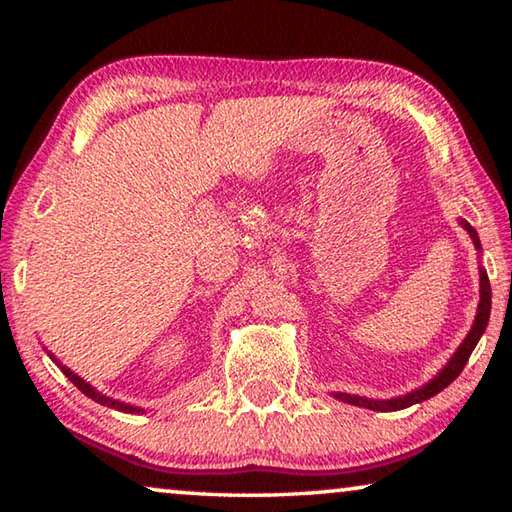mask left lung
<instances>
[{"instance_id":"obj_1","label":"left lung","mask_w":512,"mask_h":512,"mask_svg":"<svg viewBox=\"0 0 512 512\" xmlns=\"http://www.w3.org/2000/svg\"><path fill=\"white\" fill-rule=\"evenodd\" d=\"M463 228L470 232V237L474 241L476 248H481V241L479 235H476V230L472 228L467 221H461ZM490 305H492V291H490V280L485 271H481V300H479V311H476V318H474V325L470 329V334H467V339L463 341L461 348L456 350V354L452 357V361L447 363V366L440 370L438 377H433L429 384H424L418 391H413L409 395H402V397H393V400H368V397H359V395H348V393H334L336 400L341 402H348L354 406H363V409H370V411H400L406 409V406L411 404H418L429 400L436 393L443 391L447 388L452 381L461 375L467 359H470L472 350L476 348V343H479L481 334L485 332V327H488V318H490Z\"/></svg>"}]
</instances>
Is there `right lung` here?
I'll list each match as a JSON object with an SVG mask.
<instances>
[{
  "mask_svg": "<svg viewBox=\"0 0 512 512\" xmlns=\"http://www.w3.org/2000/svg\"><path fill=\"white\" fill-rule=\"evenodd\" d=\"M54 359V357H51ZM60 370L65 372V375L69 377V381H72V384L79 388L81 393H85L88 397H92L94 402H99V404H106V406H110V409H119V411H126V413H140L142 409H137V406H128V404H124V402H117V400H110V397H106V395H101V393H97L94 391V388L90 386V384H85V381L81 379V377H76L72 370L69 368H65V366H60Z\"/></svg>",
  "mask_w": 512,
  "mask_h": 512,
  "instance_id": "right-lung-1",
  "label": "right lung"
}]
</instances>
